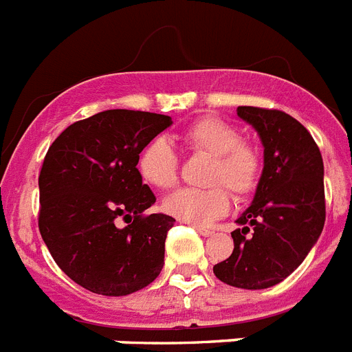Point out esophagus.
Instances as JSON below:
<instances>
[{
  "label": "esophagus",
  "mask_w": 352,
  "mask_h": 352,
  "mask_svg": "<svg viewBox=\"0 0 352 352\" xmlns=\"http://www.w3.org/2000/svg\"><path fill=\"white\" fill-rule=\"evenodd\" d=\"M197 230V234L203 235V237H210L212 235V230H208V228H203V226H194Z\"/></svg>",
  "instance_id": "esophagus-1"
}]
</instances>
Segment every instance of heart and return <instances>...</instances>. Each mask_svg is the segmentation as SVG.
<instances>
[{"label":"heart","mask_w":352,"mask_h":352,"mask_svg":"<svg viewBox=\"0 0 352 352\" xmlns=\"http://www.w3.org/2000/svg\"><path fill=\"white\" fill-rule=\"evenodd\" d=\"M182 142L196 153L212 158L210 183H223L235 196L252 192L261 173L259 153L241 142L235 127L217 118H201L182 133ZM138 173L151 187L170 188L178 178V156L164 138L145 145L138 158ZM167 214L188 225L207 226L223 217L230 208L225 188H178L164 199Z\"/></svg>","instance_id":"b5f03b06"}]
</instances>
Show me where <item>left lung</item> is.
<instances>
[{
	"label": "left lung",
	"instance_id": "left-lung-1",
	"mask_svg": "<svg viewBox=\"0 0 352 352\" xmlns=\"http://www.w3.org/2000/svg\"><path fill=\"white\" fill-rule=\"evenodd\" d=\"M237 117L257 131L264 167L252 205L235 219L234 252L214 274L228 286L266 289L292 275L320 237L324 162L309 131L287 113L239 106Z\"/></svg>",
	"mask_w": 352,
	"mask_h": 352
}]
</instances>
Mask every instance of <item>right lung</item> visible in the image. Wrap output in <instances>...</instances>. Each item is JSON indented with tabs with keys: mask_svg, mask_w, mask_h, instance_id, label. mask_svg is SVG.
<instances>
[{
	"mask_svg": "<svg viewBox=\"0 0 352 352\" xmlns=\"http://www.w3.org/2000/svg\"><path fill=\"white\" fill-rule=\"evenodd\" d=\"M173 118L107 109L66 127L39 174V232L78 286L124 297L149 286L164 268L174 217L144 212L156 196L136 169L140 153ZM124 219L126 227H118Z\"/></svg>",
	"mask_w": 352,
	"mask_h": 352,
	"instance_id": "right-lung-1",
	"label": "right lung"
}]
</instances>
